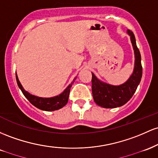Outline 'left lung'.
Instances as JSON below:
<instances>
[{"label":"left lung","mask_w":158,"mask_h":158,"mask_svg":"<svg viewBox=\"0 0 158 158\" xmlns=\"http://www.w3.org/2000/svg\"><path fill=\"white\" fill-rule=\"evenodd\" d=\"M135 54V65L134 72L125 84L119 86H113L99 81L92 73V92L97 105L104 108L121 107L132 98L141 81L143 67L141 65V55L136 44L135 36L130 30H127Z\"/></svg>","instance_id":"obj_1"}]
</instances>
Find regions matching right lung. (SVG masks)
<instances>
[{
	"instance_id": "right-lung-1",
	"label": "right lung",
	"mask_w": 158,
	"mask_h": 158,
	"mask_svg": "<svg viewBox=\"0 0 158 158\" xmlns=\"http://www.w3.org/2000/svg\"><path fill=\"white\" fill-rule=\"evenodd\" d=\"M75 80L76 77L74 78L73 81L69 85L68 87L65 89L64 92H63V93L60 94V95H57V96L53 97V98H44L34 96V95H31V94L28 93L27 92H26L25 90L24 89V88L22 87L21 83L19 82V78H18L16 74V81L18 86H19V87L21 89V90H22V93L24 94V96L27 98V100L29 101L33 106L39 108V109L45 111L56 110H59L60 108L64 107L65 104H67V102H68L69 96L70 93V89L72 87V84H74Z\"/></svg>"
}]
</instances>
